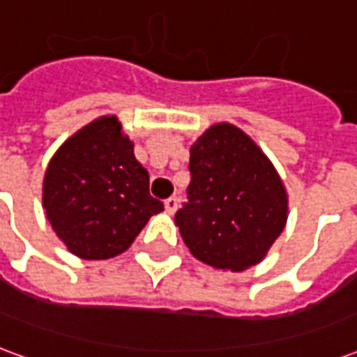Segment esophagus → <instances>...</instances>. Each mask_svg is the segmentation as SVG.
Returning <instances> with one entry per match:
<instances>
[{"label": "esophagus", "instance_id": "1", "mask_svg": "<svg viewBox=\"0 0 357 357\" xmlns=\"http://www.w3.org/2000/svg\"><path fill=\"white\" fill-rule=\"evenodd\" d=\"M164 206H166V212H168V214H174V212L178 210V197L166 199V201H164Z\"/></svg>", "mask_w": 357, "mask_h": 357}]
</instances>
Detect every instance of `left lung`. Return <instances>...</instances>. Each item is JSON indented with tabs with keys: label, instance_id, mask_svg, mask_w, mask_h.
<instances>
[{
	"label": "left lung",
	"instance_id": "obj_1",
	"mask_svg": "<svg viewBox=\"0 0 357 357\" xmlns=\"http://www.w3.org/2000/svg\"><path fill=\"white\" fill-rule=\"evenodd\" d=\"M191 183L176 225L191 255L218 269L256 266L287 224V193L247 133L216 124L191 147Z\"/></svg>",
	"mask_w": 357,
	"mask_h": 357
}]
</instances>
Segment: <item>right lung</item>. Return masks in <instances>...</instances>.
Returning a JSON list of instances; mask_svg holds the SVG:
<instances>
[{
  "label": "right lung",
  "mask_w": 357,
  "mask_h": 357,
  "mask_svg": "<svg viewBox=\"0 0 357 357\" xmlns=\"http://www.w3.org/2000/svg\"><path fill=\"white\" fill-rule=\"evenodd\" d=\"M43 208L59 239L84 260L124 252L164 204L114 116L95 120L63 143L43 179Z\"/></svg>",
  "instance_id": "add662e5"
}]
</instances>
